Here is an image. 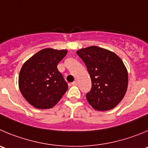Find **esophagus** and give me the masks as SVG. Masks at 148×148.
I'll use <instances>...</instances> for the list:
<instances>
[{
	"mask_svg": "<svg viewBox=\"0 0 148 148\" xmlns=\"http://www.w3.org/2000/svg\"><path fill=\"white\" fill-rule=\"evenodd\" d=\"M71 84H72V85H74V86H76V85H77V81H74V82H73L71 83Z\"/></svg>",
	"mask_w": 148,
	"mask_h": 148,
	"instance_id": "1",
	"label": "esophagus"
}]
</instances>
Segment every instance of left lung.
<instances>
[{
    "mask_svg": "<svg viewBox=\"0 0 148 148\" xmlns=\"http://www.w3.org/2000/svg\"><path fill=\"white\" fill-rule=\"evenodd\" d=\"M87 66L92 88L86 95L90 106L97 110L115 108L124 98L128 86V72L116 53L97 46L77 51Z\"/></svg>",
    "mask_w": 148,
    "mask_h": 148,
    "instance_id": "obj_1",
    "label": "left lung"
}]
</instances>
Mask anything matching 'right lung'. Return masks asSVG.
Returning <instances> with one entry per match:
<instances>
[{"label":"right lung","instance_id":"right-lung-1","mask_svg":"<svg viewBox=\"0 0 148 148\" xmlns=\"http://www.w3.org/2000/svg\"><path fill=\"white\" fill-rule=\"evenodd\" d=\"M66 53L67 50L45 48L23 64L18 87L23 97L36 108H51L68 90L66 82L57 69Z\"/></svg>","mask_w":148,"mask_h":148}]
</instances>
